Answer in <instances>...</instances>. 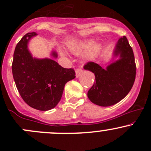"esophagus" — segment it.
<instances>
[{"instance_id": "34e87169", "label": "esophagus", "mask_w": 151, "mask_h": 151, "mask_svg": "<svg viewBox=\"0 0 151 151\" xmlns=\"http://www.w3.org/2000/svg\"><path fill=\"white\" fill-rule=\"evenodd\" d=\"M82 73H83V70H82V68H77V69H76V77H79Z\"/></svg>"}]
</instances>
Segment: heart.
<instances>
[{
  "instance_id": "heart-1",
  "label": "heart",
  "mask_w": 151,
  "mask_h": 151,
  "mask_svg": "<svg viewBox=\"0 0 151 151\" xmlns=\"http://www.w3.org/2000/svg\"><path fill=\"white\" fill-rule=\"evenodd\" d=\"M69 49L72 52L79 55L87 52L85 58L88 60L93 59L101 50V46L98 44H93V41H85L77 44H71Z\"/></svg>"
}]
</instances>
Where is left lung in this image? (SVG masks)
<instances>
[{"label":"left lung","mask_w":151,"mask_h":151,"mask_svg":"<svg viewBox=\"0 0 151 151\" xmlns=\"http://www.w3.org/2000/svg\"><path fill=\"white\" fill-rule=\"evenodd\" d=\"M120 58L103 68L94 62L84 66L95 74L96 82L88 92L91 102L101 106L119 102L129 93L136 77V63L132 48L126 36L120 38L114 51Z\"/></svg>","instance_id":"8db88e82"}]
</instances>
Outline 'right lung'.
I'll list each match as a JSON object with an SVG mask.
<instances>
[{"instance_id": "right-lung-1", "label": "right lung", "mask_w": 151, "mask_h": 151, "mask_svg": "<svg viewBox=\"0 0 151 151\" xmlns=\"http://www.w3.org/2000/svg\"><path fill=\"white\" fill-rule=\"evenodd\" d=\"M36 33H28L15 47L12 74L16 87L27 104L47 111L58 104L67 82L75 78V71L60 66L54 60L32 57L28 49L29 40ZM52 56L58 57L55 51Z\"/></svg>"}]
</instances>
